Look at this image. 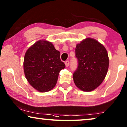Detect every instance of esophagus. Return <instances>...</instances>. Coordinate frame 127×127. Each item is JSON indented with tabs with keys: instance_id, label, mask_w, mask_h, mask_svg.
Returning a JSON list of instances; mask_svg holds the SVG:
<instances>
[{
	"instance_id": "1",
	"label": "esophagus",
	"mask_w": 127,
	"mask_h": 127,
	"mask_svg": "<svg viewBox=\"0 0 127 127\" xmlns=\"http://www.w3.org/2000/svg\"><path fill=\"white\" fill-rule=\"evenodd\" d=\"M69 63H70V62H69V61H68V60L66 61V62H65V66H66V67H68V65H69Z\"/></svg>"
}]
</instances>
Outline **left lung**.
Listing matches in <instances>:
<instances>
[{
	"mask_svg": "<svg viewBox=\"0 0 127 127\" xmlns=\"http://www.w3.org/2000/svg\"><path fill=\"white\" fill-rule=\"evenodd\" d=\"M75 56L78 65L73 74L74 83L83 91L94 90L107 74L109 65L107 50L96 40L88 38L77 45Z\"/></svg>",
	"mask_w": 127,
	"mask_h": 127,
	"instance_id": "obj_1",
	"label": "left lung"
}]
</instances>
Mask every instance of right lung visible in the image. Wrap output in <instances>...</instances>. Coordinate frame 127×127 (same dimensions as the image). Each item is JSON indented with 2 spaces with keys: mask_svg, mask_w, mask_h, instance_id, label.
<instances>
[{
  "mask_svg": "<svg viewBox=\"0 0 127 127\" xmlns=\"http://www.w3.org/2000/svg\"><path fill=\"white\" fill-rule=\"evenodd\" d=\"M60 56L53 44L45 40H38L27 50L24 71L33 88L46 92L55 87L59 72L65 67Z\"/></svg>",
  "mask_w": 127,
  "mask_h": 127,
  "instance_id": "obj_1",
  "label": "right lung"
}]
</instances>
